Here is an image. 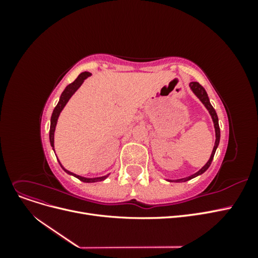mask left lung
Instances as JSON below:
<instances>
[{
	"instance_id": "8db88e82",
	"label": "left lung",
	"mask_w": 258,
	"mask_h": 258,
	"mask_svg": "<svg viewBox=\"0 0 258 258\" xmlns=\"http://www.w3.org/2000/svg\"><path fill=\"white\" fill-rule=\"evenodd\" d=\"M189 87L190 89L192 90V92L195 93L198 97V99L201 101L202 103H204V105L207 107V110L209 111L211 117H212L213 119V122H214V128H215V144H214V147H213V151H212V154H211V157L209 159V161L206 163V165L202 167L198 172H196L195 174L190 175V176H187V177H184V178H179V179H174V181H171V179H169L170 182H186L188 181V179H191L194 177H196L200 174H202L204 172H206V171L208 170V168L211 166V162H212L213 160V157H214V154L216 152V148L218 146V144H220V138H221V131H220V126H218V118H217V114L215 112V110L213 108V106L211 105L210 103V100H209V97H208V93L206 91V89L202 87V86L197 83V82H191L189 84Z\"/></svg>"
}]
</instances>
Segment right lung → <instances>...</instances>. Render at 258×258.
Wrapping results in <instances>:
<instances>
[{
    "instance_id": "1",
    "label": "right lung",
    "mask_w": 258,
    "mask_h": 258,
    "mask_svg": "<svg viewBox=\"0 0 258 258\" xmlns=\"http://www.w3.org/2000/svg\"><path fill=\"white\" fill-rule=\"evenodd\" d=\"M91 75V73L89 72H83L79 75V77L77 79L71 83L70 85H68L66 89L63 90V92L61 93L60 96V100L59 102L57 104V106L54 107V110L52 112V115H51V118H50V130H49V141H50V145L52 146V150L54 151V146H53V136H54V129H56V124H57V121H58V117L61 113V111L63 110V107L66 106V104L68 103V101L70 100V98H71L74 92L79 89L81 87V85L84 83V81L87 79V77H89ZM59 161V160H58ZM60 163V162H59ZM60 166L62 167V165L60 163ZM62 169H63L67 173L71 174V175H74L75 177H77L79 179H81L82 182H85V183H95V182H100V181H103V179H105L107 175H104V176H100V177H93V178H87V177H83L81 175H77V174H74L72 172H70V171H68L67 169H64L63 167H62Z\"/></svg>"
}]
</instances>
